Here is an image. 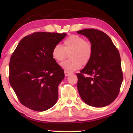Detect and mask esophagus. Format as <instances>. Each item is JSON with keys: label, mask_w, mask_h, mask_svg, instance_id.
Instances as JSON below:
<instances>
[{"label": "esophagus", "mask_w": 133, "mask_h": 133, "mask_svg": "<svg viewBox=\"0 0 133 133\" xmlns=\"http://www.w3.org/2000/svg\"><path fill=\"white\" fill-rule=\"evenodd\" d=\"M71 74V73H70V72L67 71L66 70H64V75L65 76H68L69 75H70Z\"/></svg>", "instance_id": "34e87169"}]
</instances>
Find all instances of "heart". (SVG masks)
Returning a JSON list of instances; mask_svg holds the SVG:
<instances>
[{
	"instance_id": "heart-1",
	"label": "heart",
	"mask_w": 133,
	"mask_h": 133,
	"mask_svg": "<svg viewBox=\"0 0 133 133\" xmlns=\"http://www.w3.org/2000/svg\"><path fill=\"white\" fill-rule=\"evenodd\" d=\"M93 49L91 43L83 37L77 35L69 36L64 40L63 47L56 44L51 55L56 62H60L69 56V59L62 63V66L69 71L78 69L81 65L85 66L90 62Z\"/></svg>"
}]
</instances>
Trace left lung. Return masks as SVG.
<instances>
[{
    "label": "left lung",
    "mask_w": 133,
    "mask_h": 133,
    "mask_svg": "<svg viewBox=\"0 0 133 133\" xmlns=\"http://www.w3.org/2000/svg\"><path fill=\"white\" fill-rule=\"evenodd\" d=\"M77 33L88 38L93 49L90 62L77 74L78 93L87 104L107 106L117 97L123 80L120 53L102 31L86 29Z\"/></svg>",
    "instance_id": "obj_1"
}]
</instances>
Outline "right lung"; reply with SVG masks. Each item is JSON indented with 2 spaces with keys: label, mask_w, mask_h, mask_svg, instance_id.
<instances>
[{
  "label": "right lung",
  "mask_w": 133,
  "mask_h": 133,
  "mask_svg": "<svg viewBox=\"0 0 133 133\" xmlns=\"http://www.w3.org/2000/svg\"><path fill=\"white\" fill-rule=\"evenodd\" d=\"M66 33L35 32L22 39L11 56L9 82L22 104L43 111L57 102L58 85L64 78L51 55Z\"/></svg>",
  "instance_id": "1"
}]
</instances>
